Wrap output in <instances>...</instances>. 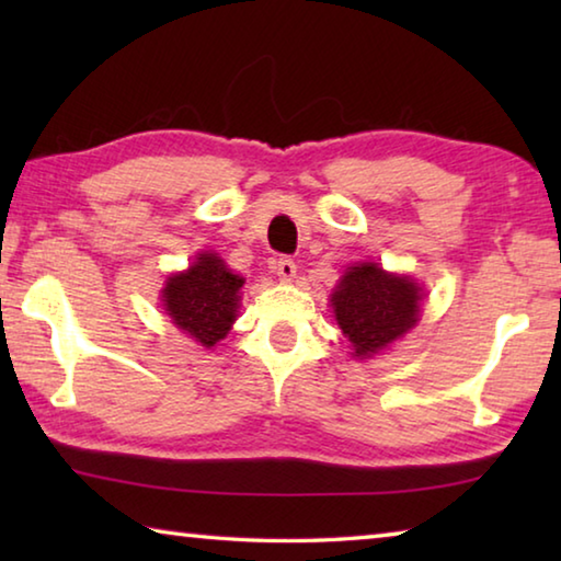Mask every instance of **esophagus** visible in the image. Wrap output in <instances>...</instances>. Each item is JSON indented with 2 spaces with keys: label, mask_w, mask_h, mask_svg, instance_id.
<instances>
[{
  "label": "esophagus",
  "mask_w": 561,
  "mask_h": 561,
  "mask_svg": "<svg viewBox=\"0 0 561 561\" xmlns=\"http://www.w3.org/2000/svg\"><path fill=\"white\" fill-rule=\"evenodd\" d=\"M274 272H277V277L282 282H291L294 277H297V264H294V260H289V257H282L277 262V267H274Z\"/></svg>",
  "instance_id": "1"
}]
</instances>
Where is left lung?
Masks as SVG:
<instances>
[{"label": "left lung", "instance_id": "1", "mask_svg": "<svg viewBox=\"0 0 561 561\" xmlns=\"http://www.w3.org/2000/svg\"><path fill=\"white\" fill-rule=\"evenodd\" d=\"M423 289L403 274H391L374 262L348 267L331 294L339 329L351 341L356 358H371L405 336L421 317Z\"/></svg>", "mask_w": 561, "mask_h": 561}]
</instances>
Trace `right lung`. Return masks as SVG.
Here are the masks:
<instances>
[{"label": "right lung", "instance_id": "1", "mask_svg": "<svg viewBox=\"0 0 561 561\" xmlns=\"http://www.w3.org/2000/svg\"><path fill=\"white\" fill-rule=\"evenodd\" d=\"M242 284L215 252H201L185 272L168 277L163 309L187 339L213 348L234 324Z\"/></svg>", "mask_w": 561, "mask_h": 561}]
</instances>
